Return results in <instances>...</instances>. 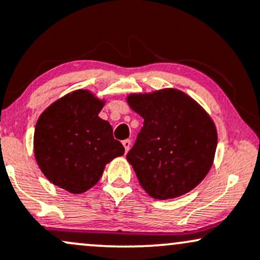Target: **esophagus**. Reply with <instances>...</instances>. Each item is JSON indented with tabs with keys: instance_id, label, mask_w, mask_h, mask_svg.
I'll return each instance as SVG.
<instances>
[{
	"instance_id": "esophagus-1",
	"label": "esophagus",
	"mask_w": 260,
	"mask_h": 260,
	"mask_svg": "<svg viewBox=\"0 0 260 260\" xmlns=\"http://www.w3.org/2000/svg\"><path fill=\"white\" fill-rule=\"evenodd\" d=\"M122 144H123V147H124V149H125V153H127L128 150H129L131 145H132V142H131V139H125V141L122 142Z\"/></svg>"
}]
</instances>
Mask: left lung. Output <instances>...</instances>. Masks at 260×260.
I'll return each instance as SVG.
<instances>
[{"label": "left lung", "instance_id": "8db88e82", "mask_svg": "<svg viewBox=\"0 0 260 260\" xmlns=\"http://www.w3.org/2000/svg\"><path fill=\"white\" fill-rule=\"evenodd\" d=\"M125 100L144 119L127 160L145 192L167 200L195 189L209 174L217 148L211 116L178 88L131 93Z\"/></svg>", "mask_w": 260, "mask_h": 260}]
</instances>
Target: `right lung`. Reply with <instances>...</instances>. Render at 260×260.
Segmentation results:
<instances>
[{
  "mask_svg": "<svg viewBox=\"0 0 260 260\" xmlns=\"http://www.w3.org/2000/svg\"><path fill=\"white\" fill-rule=\"evenodd\" d=\"M106 100L90 90L67 93L45 108L34 131V156L51 184L82 193L98 184L105 167L124 154L99 113Z\"/></svg>",
  "mask_w": 260,
  "mask_h": 260,
  "instance_id": "obj_1",
  "label": "right lung"
}]
</instances>
